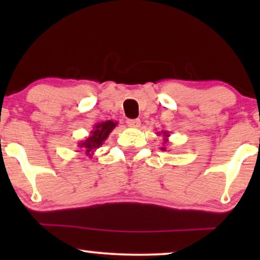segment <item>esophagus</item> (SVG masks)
I'll list each match as a JSON object with an SVG mask.
<instances>
[{
	"instance_id": "34e87169",
	"label": "esophagus",
	"mask_w": 260,
	"mask_h": 260,
	"mask_svg": "<svg viewBox=\"0 0 260 260\" xmlns=\"http://www.w3.org/2000/svg\"><path fill=\"white\" fill-rule=\"evenodd\" d=\"M127 124L132 128H139L140 127V120L136 118V120H127Z\"/></svg>"
}]
</instances>
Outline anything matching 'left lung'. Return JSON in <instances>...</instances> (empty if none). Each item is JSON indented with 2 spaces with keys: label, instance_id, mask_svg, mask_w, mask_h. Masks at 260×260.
<instances>
[{
  "label": "left lung",
  "instance_id": "left-lung-1",
  "mask_svg": "<svg viewBox=\"0 0 260 260\" xmlns=\"http://www.w3.org/2000/svg\"><path fill=\"white\" fill-rule=\"evenodd\" d=\"M156 134H157V136H162V139H164V147L161 148V150H166L165 144H168V142H169V137H170V133L168 132V131H161V132H157Z\"/></svg>",
  "mask_w": 260,
  "mask_h": 260
}]
</instances>
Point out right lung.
Here are the masks:
<instances>
[{"label":"right lung","instance_id":"1","mask_svg":"<svg viewBox=\"0 0 260 260\" xmlns=\"http://www.w3.org/2000/svg\"><path fill=\"white\" fill-rule=\"evenodd\" d=\"M117 126V122L111 120L105 122H99L92 127V129L89 133V137L84 140H80L78 147L84 151L88 157H91L94 155L95 150L100 148L104 144V142L109 138L110 133L112 132L113 128Z\"/></svg>","mask_w":260,"mask_h":260}]
</instances>
